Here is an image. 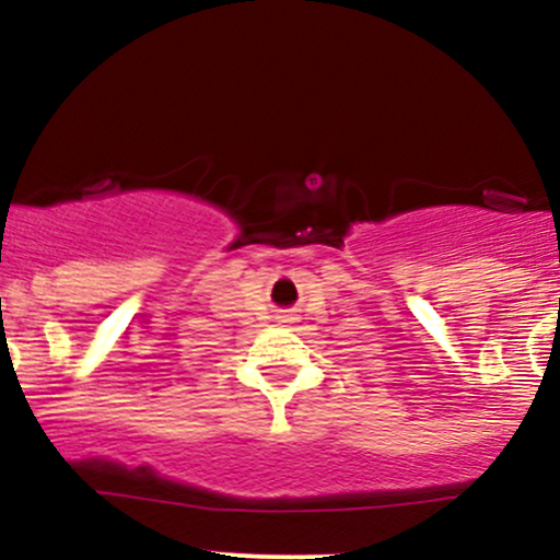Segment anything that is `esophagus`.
<instances>
[{
    "instance_id": "obj_1",
    "label": "esophagus",
    "mask_w": 560,
    "mask_h": 560,
    "mask_svg": "<svg viewBox=\"0 0 560 560\" xmlns=\"http://www.w3.org/2000/svg\"><path fill=\"white\" fill-rule=\"evenodd\" d=\"M293 319H296V317H293L291 312H280L278 314V323H293Z\"/></svg>"
}]
</instances>
